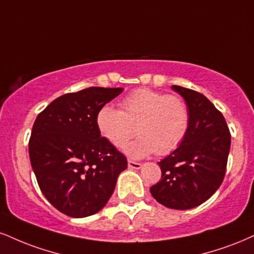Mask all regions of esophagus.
Masks as SVG:
<instances>
[{"instance_id":"1","label":"esophagus","mask_w":254,"mask_h":254,"mask_svg":"<svg viewBox=\"0 0 254 254\" xmlns=\"http://www.w3.org/2000/svg\"><path fill=\"white\" fill-rule=\"evenodd\" d=\"M127 166H129L130 169H139V168L142 167V164L135 161H129L127 162Z\"/></svg>"}]
</instances>
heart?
<instances>
[{
    "instance_id": "obj_1",
    "label": "heart",
    "mask_w": 254,
    "mask_h": 254,
    "mask_svg": "<svg viewBox=\"0 0 254 254\" xmlns=\"http://www.w3.org/2000/svg\"><path fill=\"white\" fill-rule=\"evenodd\" d=\"M100 135L115 148H123L136 131L139 137L125 148L132 158L157 152L161 156L176 150L190 127V111L186 100L148 87L127 93L121 110L104 105L96 116Z\"/></svg>"
}]
</instances>
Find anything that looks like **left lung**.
Wrapping results in <instances>:
<instances>
[{
	"label": "left lung",
	"mask_w": 254,
	"mask_h": 254,
	"mask_svg": "<svg viewBox=\"0 0 254 254\" xmlns=\"http://www.w3.org/2000/svg\"><path fill=\"white\" fill-rule=\"evenodd\" d=\"M190 111V127L183 143L158 162L162 176L150 193L168 208L200 206L224 181L231 132L224 116L202 93L174 85Z\"/></svg>",
	"instance_id": "1"
}]
</instances>
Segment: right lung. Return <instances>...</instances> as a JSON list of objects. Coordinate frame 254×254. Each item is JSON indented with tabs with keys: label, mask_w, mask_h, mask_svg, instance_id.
<instances>
[{
	"label": "right lung",
	"mask_w": 254,
	"mask_h": 254,
	"mask_svg": "<svg viewBox=\"0 0 254 254\" xmlns=\"http://www.w3.org/2000/svg\"><path fill=\"white\" fill-rule=\"evenodd\" d=\"M123 88L88 87L53 100L36 117L29 158L42 194L72 218L96 214L114 193L127 157L100 135L96 116Z\"/></svg>",
	"instance_id": "right-lung-1"
}]
</instances>
